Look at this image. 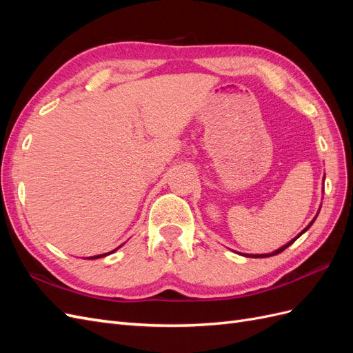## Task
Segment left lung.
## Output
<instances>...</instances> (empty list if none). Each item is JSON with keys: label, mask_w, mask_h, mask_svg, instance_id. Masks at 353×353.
Wrapping results in <instances>:
<instances>
[{"label": "left lung", "mask_w": 353, "mask_h": 353, "mask_svg": "<svg viewBox=\"0 0 353 353\" xmlns=\"http://www.w3.org/2000/svg\"><path fill=\"white\" fill-rule=\"evenodd\" d=\"M315 219H316V216H315V218L312 219V222H311V223H309V225H307V227H306V228H305V230H303V231H302L301 234H299V236H302V234H303V232H305L306 230H309V227H311V225H312V223H314V221H315ZM299 236H297L296 239H293L292 241H288L287 244H284V245H283V248H280L279 250H275V252H272V253H268V254H248V256H249V258H270V256H274V254H279V253H281L283 250H285V249L288 248V245H290V244H293V243H294V241H296V240L299 239Z\"/></svg>", "instance_id": "1"}]
</instances>
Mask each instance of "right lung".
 Here are the masks:
<instances>
[{"label":"right lung","mask_w":353,"mask_h":353,"mask_svg":"<svg viewBox=\"0 0 353 353\" xmlns=\"http://www.w3.org/2000/svg\"><path fill=\"white\" fill-rule=\"evenodd\" d=\"M114 250H112V252H109V253H104V254H97V256H91V258H88V259H99V258H103V256H108V254H110V253H113Z\"/></svg>","instance_id":"1"}]
</instances>
